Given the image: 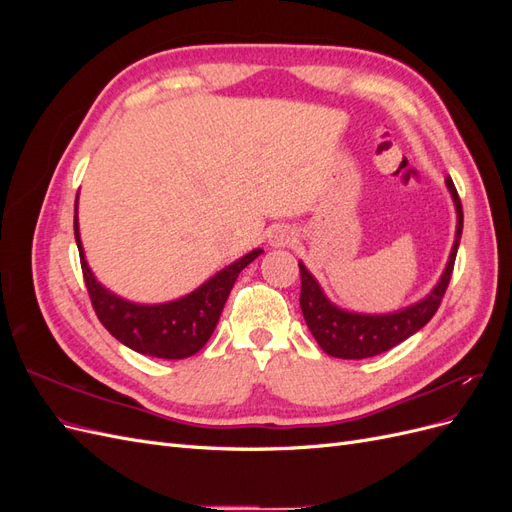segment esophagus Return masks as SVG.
<instances>
[{
    "label": "esophagus",
    "instance_id": "esophagus-1",
    "mask_svg": "<svg viewBox=\"0 0 512 512\" xmlns=\"http://www.w3.org/2000/svg\"><path fill=\"white\" fill-rule=\"evenodd\" d=\"M294 241V232L288 228V226H277L273 232H271V237H269V243L273 245V247H286V245H290Z\"/></svg>",
    "mask_w": 512,
    "mask_h": 512
}]
</instances>
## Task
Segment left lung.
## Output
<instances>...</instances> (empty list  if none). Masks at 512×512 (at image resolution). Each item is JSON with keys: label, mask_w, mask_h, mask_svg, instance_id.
<instances>
[{"label": "left lung", "mask_w": 512, "mask_h": 512, "mask_svg": "<svg viewBox=\"0 0 512 512\" xmlns=\"http://www.w3.org/2000/svg\"><path fill=\"white\" fill-rule=\"evenodd\" d=\"M446 188L451 192L455 209H457L455 243L440 282L425 299H421L418 303L406 309H399V312H393V314L346 312V309H339L324 297V292L320 284L314 280V275L305 269L303 262H299L301 312L307 322V329L312 331L314 339L324 352L337 356V359H369V356L391 350L393 346L401 344L416 331H421L433 318V314L438 312L444 292L448 288V282H451L461 230H463L461 200L451 177L446 179Z\"/></svg>", "instance_id": "8db88e82"}]
</instances>
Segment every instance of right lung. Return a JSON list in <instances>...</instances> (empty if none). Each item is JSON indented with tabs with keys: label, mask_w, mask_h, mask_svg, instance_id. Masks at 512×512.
<instances>
[{
	"label": "right lung",
	"mask_w": 512,
	"mask_h": 512,
	"mask_svg": "<svg viewBox=\"0 0 512 512\" xmlns=\"http://www.w3.org/2000/svg\"><path fill=\"white\" fill-rule=\"evenodd\" d=\"M76 203H79V196H76ZM74 239L79 245L81 269L89 299L104 329L119 339L123 346L147 356H158V359H185V356L196 354L209 342L239 273L262 254V250H252L177 301L141 305L117 297L96 280L85 260L76 215Z\"/></svg>",
	"instance_id": "add662e5"
}]
</instances>
